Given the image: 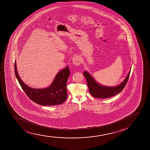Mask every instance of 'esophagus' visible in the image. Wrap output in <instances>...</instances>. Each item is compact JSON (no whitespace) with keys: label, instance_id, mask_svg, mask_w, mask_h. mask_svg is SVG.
Returning a JSON list of instances; mask_svg holds the SVG:
<instances>
[{"label":"esophagus","instance_id":"obj_1","mask_svg":"<svg viewBox=\"0 0 150 150\" xmlns=\"http://www.w3.org/2000/svg\"><path fill=\"white\" fill-rule=\"evenodd\" d=\"M81 62V59L79 57H75L72 59V63L74 66H79Z\"/></svg>","mask_w":150,"mask_h":150}]
</instances>
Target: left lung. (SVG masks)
Segmentation results:
<instances>
[{
	"instance_id": "8db88e82",
	"label": "left lung",
	"mask_w": 150,
	"mask_h": 150,
	"mask_svg": "<svg viewBox=\"0 0 150 150\" xmlns=\"http://www.w3.org/2000/svg\"><path fill=\"white\" fill-rule=\"evenodd\" d=\"M131 69L124 81L119 85L114 86H107L100 84L94 79L88 71H84L83 75L86 79L91 95L96 98H107L120 93L124 89L129 79Z\"/></svg>"
}]
</instances>
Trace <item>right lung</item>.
<instances>
[{
	"label": "right lung",
	"mask_w": 150,
	"mask_h": 150,
	"mask_svg": "<svg viewBox=\"0 0 150 150\" xmlns=\"http://www.w3.org/2000/svg\"><path fill=\"white\" fill-rule=\"evenodd\" d=\"M14 66L16 78L21 87L35 103L41 105H55L66 101L67 96V83L70 75L69 66L57 74L50 86L43 88H35L24 83L18 74L16 62Z\"/></svg>",
	"instance_id": "obj_1"
}]
</instances>
